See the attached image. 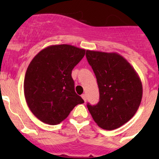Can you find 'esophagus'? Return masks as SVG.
Wrapping results in <instances>:
<instances>
[{"instance_id": "obj_1", "label": "esophagus", "mask_w": 159, "mask_h": 159, "mask_svg": "<svg viewBox=\"0 0 159 159\" xmlns=\"http://www.w3.org/2000/svg\"><path fill=\"white\" fill-rule=\"evenodd\" d=\"M81 97H82V98H83V99H84V102H86V101H87V95H86V94H83V95H81Z\"/></svg>"}]
</instances>
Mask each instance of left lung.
I'll list each match as a JSON object with an SVG mask.
<instances>
[{
    "label": "left lung",
    "instance_id": "8db88e82",
    "mask_svg": "<svg viewBox=\"0 0 159 159\" xmlns=\"http://www.w3.org/2000/svg\"><path fill=\"white\" fill-rule=\"evenodd\" d=\"M86 57L96 76L99 101L88 103L94 121L104 130L117 129L138 111L143 97L141 80L134 67L116 52L87 50Z\"/></svg>",
    "mask_w": 159,
    "mask_h": 159
}]
</instances>
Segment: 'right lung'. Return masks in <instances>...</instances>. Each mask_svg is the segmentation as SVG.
Returning <instances> with one entry per match:
<instances>
[{
  "instance_id": "right-lung-1",
  "label": "right lung",
  "mask_w": 159,
  "mask_h": 159,
  "mask_svg": "<svg viewBox=\"0 0 159 159\" xmlns=\"http://www.w3.org/2000/svg\"><path fill=\"white\" fill-rule=\"evenodd\" d=\"M85 51L69 44L51 45L32 59L25 73L24 92L29 109L39 120L59 124L76 105L84 102L75 93L71 71Z\"/></svg>"
}]
</instances>
